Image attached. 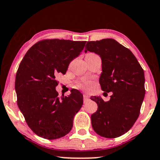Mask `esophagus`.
Listing matches in <instances>:
<instances>
[{
    "label": "esophagus",
    "instance_id": "obj_1",
    "mask_svg": "<svg viewBox=\"0 0 160 160\" xmlns=\"http://www.w3.org/2000/svg\"><path fill=\"white\" fill-rule=\"evenodd\" d=\"M88 100H89V96H88V94H83V100H84V102H86V101Z\"/></svg>",
    "mask_w": 160,
    "mask_h": 160
}]
</instances>
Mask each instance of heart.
Returning a JSON list of instances; mask_svg holds the SVG:
<instances>
[{
    "label": "heart",
    "mask_w": 160,
    "mask_h": 160,
    "mask_svg": "<svg viewBox=\"0 0 160 160\" xmlns=\"http://www.w3.org/2000/svg\"><path fill=\"white\" fill-rule=\"evenodd\" d=\"M77 87L80 88H82V89H86V88H90L92 86V82L89 80H84L82 82H80L77 83Z\"/></svg>",
    "instance_id": "b5f03b06"
}]
</instances>
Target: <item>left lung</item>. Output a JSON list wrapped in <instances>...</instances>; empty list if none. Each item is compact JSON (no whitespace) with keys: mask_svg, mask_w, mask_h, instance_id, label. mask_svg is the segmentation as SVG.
Returning a JSON list of instances; mask_svg holds the SVG:
<instances>
[{"mask_svg":"<svg viewBox=\"0 0 160 160\" xmlns=\"http://www.w3.org/2000/svg\"><path fill=\"white\" fill-rule=\"evenodd\" d=\"M87 51L100 56L102 72L99 82L102 91L113 93L108 102L100 97L91 98L98 106L91 116L92 128L106 138L122 136L140 113L145 93L144 71L132 52L115 40L88 41Z\"/></svg>","mask_w":160,"mask_h":160,"instance_id":"8db88e82","label":"left lung"}]
</instances>
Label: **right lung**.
<instances>
[{"label": "right lung", "instance_id": "add662e5", "mask_svg": "<svg viewBox=\"0 0 160 160\" xmlns=\"http://www.w3.org/2000/svg\"><path fill=\"white\" fill-rule=\"evenodd\" d=\"M86 41L45 39L28 50L16 73L17 102L28 126L35 134L55 139L68 134L74 115L82 106V95L71 90L58 98L57 77L65 74L70 62L79 56Z\"/></svg>", "mask_w": 160, "mask_h": 160}]
</instances>
